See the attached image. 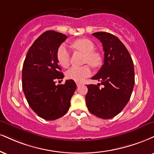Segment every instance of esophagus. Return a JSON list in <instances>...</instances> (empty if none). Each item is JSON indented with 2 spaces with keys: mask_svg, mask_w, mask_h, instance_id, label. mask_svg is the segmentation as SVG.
Instances as JSON below:
<instances>
[{
  "mask_svg": "<svg viewBox=\"0 0 154 154\" xmlns=\"http://www.w3.org/2000/svg\"><path fill=\"white\" fill-rule=\"evenodd\" d=\"M76 84H77V87H79V86H81V85H82V84H81V83H79V82H77Z\"/></svg>",
  "mask_w": 154,
  "mask_h": 154,
  "instance_id": "obj_1",
  "label": "esophagus"
}]
</instances>
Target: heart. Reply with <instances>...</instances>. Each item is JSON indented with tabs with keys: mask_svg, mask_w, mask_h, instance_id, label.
<instances>
[{
	"mask_svg": "<svg viewBox=\"0 0 154 154\" xmlns=\"http://www.w3.org/2000/svg\"><path fill=\"white\" fill-rule=\"evenodd\" d=\"M72 47L85 54V61L93 67L97 68L102 64V57L99 53L94 51L95 44L88 38H79L72 43ZM57 61L61 66L66 68L70 64V54L65 46H61L57 51ZM91 75V69L89 65L72 66L66 72L67 78L76 82H82Z\"/></svg>",
	"mask_w": 154,
	"mask_h": 154,
	"instance_id": "b5f03b06",
	"label": "heart"
}]
</instances>
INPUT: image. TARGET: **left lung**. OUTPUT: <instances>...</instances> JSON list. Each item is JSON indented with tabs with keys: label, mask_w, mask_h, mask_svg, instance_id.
<instances>
[{
	"label": "left lung",
	"mask_w": 154,
	"mask_h": 154,
	"mask_svg": "<svg viewBox=\"0 0 154 154\" xmlns=\"http://www.w3.org/2000/svg\"><path fill=\"white\" fill-rule=\"evenodd\" d=\"M92 35L103 44L104 64L92 77L100 84L87 86L85 100L92 114L110 119L120 113L130 100L135 84L134 66L128 51L118 37L107 32ZM100 84L103 88H99Z\"/></svg>",
	"instance_id": "left-lung-1"
}]
</instances>
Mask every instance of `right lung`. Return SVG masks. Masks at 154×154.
I'll list each match as a JSON object with an SVG mask.
<instances>
[{"label": "right lung", "mask_w": 154, "mask_h": 154, "mask_svg": "<svg viewBox=\"0 0 154 154\" xmlns=\"http://www.w3.org/2000/svg\"><path fill=\"white\" fill-rule=\"evenodd\" d=\"M67 38L54 31H47L36 38L24 60L22 88L29 106L41 118L53 120L69 110L70 100L77 89L75 81L55 85L64 75L58 64L57 51Z\"/></svg>", "instance_id": "obj_1"}]
</instances>
